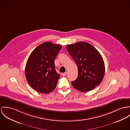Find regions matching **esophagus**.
Masks as SVG:
<instances>
[{"mask_svg":"<svg viewBox=\"0 0 130 130\" xmlns=\"http://www.w3.org/2000/svg\"><path fill=\"white\" fill-rule=\"evenodd\" d=\"M61 75L63 76H65L66 75H67V72H65V73H62Z\"/></svg>","mask_w":130,"mask_h":130,"instance_id":"1","label":"esophagus"}]
</instances>
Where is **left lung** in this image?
<instances>
[{
    "instance_id": "8db88e82",
    "label": "left lung",
    "mask_w": 130,
    "mask_h": 130,
    "mask_svg": "<svg viewBox=\"0 0 130 130\" xmlns=\"http://www.w3.org/2000/svg\"><path fill=\"white\" fill-rule=\"evenodd\" d=\"M66 49L78 67V77L71 82L74 88L87 92L99 86L104 77L105 65L98 50L84 41L67 45Z\"/></svg>"
}]
</instances>
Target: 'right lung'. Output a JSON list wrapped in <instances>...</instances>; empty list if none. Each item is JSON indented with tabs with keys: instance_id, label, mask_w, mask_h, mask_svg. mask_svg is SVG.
<instances>
[{
	"instance_id": "1",
	"label": "right lung",
	"mask_w": 130,
	"mask_h": 130,
	"mask_svg": "<svg viewBox=\"0 0 130 130\" xmlns=\"http://www.w3.org/2000/svg\"><path fill=\"white\" fill-rule=\"evenodd\" d=\"M62 46L50 42H43L32 51L25 67V76L30 87L42 93L54 90L60 75L55 69L54 59Z\"/></svg>"
}]
</instances>
